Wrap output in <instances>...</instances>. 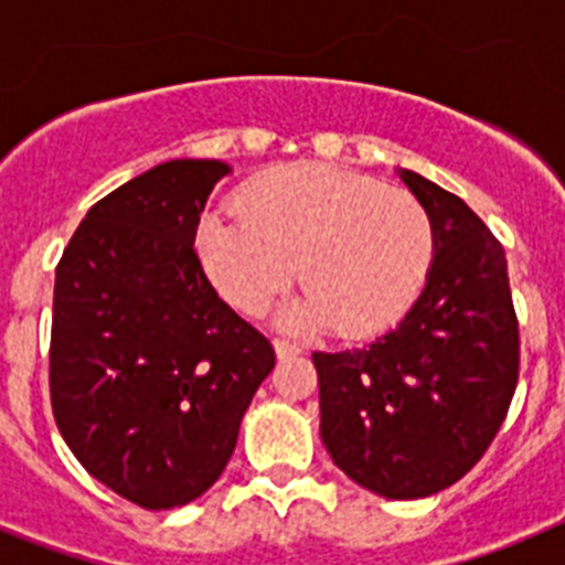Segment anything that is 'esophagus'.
<instances>
[{"label":"esophagus","instance_id":"34e87169","mask_svg":"<svg viewBox=\"0 0 565 565\" xmlns=\"http://www.w3.org/2000/svg\"><path fill=\"white\" fill-rule=\"evenodd\" d=\"M274 348H277V356H297V353H302V348H299L297 342H291V339L286 337H277L274 339Z\"/></svg>","mask_w":565,"mask_h":565}]
</instances>
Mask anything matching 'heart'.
I'll use <instances>...</instances> for the list:
<instances>
[{
  "instance_id": "1",
  "label": "heart",
  "mask_w": 565,
  "mask_h": 565,
  "mask_svg": "<svg viewBox=\"0 0 565 565\" xmlns=\"http://www.w3.org/2000/svg\"><path fill=\"white\" fill-rule=\"evenodd\" d=\"M243 212L206 214L194 252L212 286L263 313L297 277L286 322L344 337L391 328L413 306L433 263V221L402 189L367 174L294 163L239 192Z\"/></svg>"
}]
</instances>
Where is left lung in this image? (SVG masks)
<instances>
[{
    "label": "left lung",
    "instance_id": "8db88e82",
    "mask_svg": "<svg viewBox=\"0 0 565 565\" xmlns=\"http://www.w3.org/2000/svg\"><path fill=\"white\" fill-rule=\"evenodd\" d=\"M433 221L427 286L371 344L313 353L322 441L359 487L404 501L461 481L501 430L521 371L507 254L458 194L402 169Z\"/></svg>",
    "mask_w": 565,
    "mask_h": 565
}]
</instances>
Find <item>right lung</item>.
<instances>
[{
    "label": "right lung",
    "instance_id": "add662e5",
    "mask_svg": "<svg viewBox=\"0 0 565 565\" xmlns=\"http://www.w3.org/2000/svg\"><path fill=\"white\" fill-rule=\"evenodd\" d=\"M221 161H169L89 209L56 266L50 404L89 476L143 509L194 501L226 469L274 344L194 252Z\"/></svg>",
    "mask_w": 565,
    "mask_h": 565
}]
</instances>
